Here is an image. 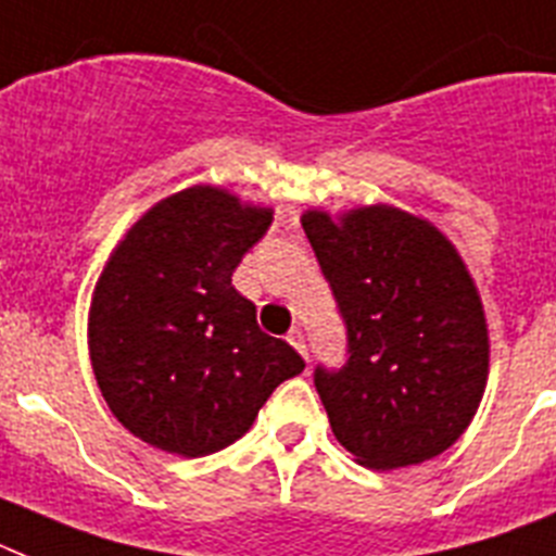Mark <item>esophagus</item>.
Wrapping results in <instances>:
<instances>
[{
    "mask_svg": "<svg viewBox=\"0 0 556 556\" xmlns=\"http://www.w3.org/2000/svg\"><path fill=\"white\" fill-rule=\"evenodd\" d=\"M288 342L293 344V348L300 350V356L307 358V344H305V333H302L300 328H293L291 333H288Z\"/></svg>",
    "mask_w": 556,
    "mask_h": 556,
    "instance_id": "1",
    "label": "esophagus"
}]
</instances>
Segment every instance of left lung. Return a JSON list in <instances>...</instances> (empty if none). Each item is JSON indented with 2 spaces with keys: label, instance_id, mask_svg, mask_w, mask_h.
<instances>
[{
  "label": "left lung",
  "instance_id": "1",
  "mask_svg": "<svg viewBox=\"0 0 556 556\" xmlns=\"http://www.w3.org/2000/svg\"><path fill=\"white\" fill-rule=\"evenodd\" d=\"M348 328V362L316 367L336 441L370 469L424 464L478 413L489 376L483 302L458 249L395 206L302 214Z\"/></svg>",
  "mask_w": 556,
  "mask_h": 556
}]
</instances>
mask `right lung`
<instances>
[{"label": "right lung", "instance_id": "obj_1", "mask_svg": "<svg viewBox=\"0 0 556 556\" xmlns=\"http://www.w3.org/2000/svg\"><path fill=\"white\" fill-rule=\"evenodd\" d=\"M270 214L191 186L149 208L106 260L87 325L92 372L112 415L149 446L203 458L235 444L305 370L231 286Z\"/></svg>", "mask_w": 556, "mask_h": 556}]
</instances>
